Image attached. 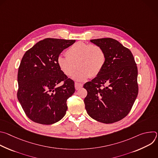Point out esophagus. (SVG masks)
<instances>
[{
  "label": "esophagus",
  "instance_id": "34e87169",
  "mask_svg": "<svg viewBox=\"0 0 158 158\" xmlns=\"http://www.w3.org/2000/svg\"><path fill=\"white\" fill-rule=\"evenodd\" d=\"M83 86V85L82 84H80V83H77V82H76L75 83V89L76 90H79V89L82 88Z\"/></svg>",
  "mask_w": 158,
  "mask_h": 158
}]
</instances>
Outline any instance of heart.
<instances>
[{
    "mask_svg": "<svg viewBox=\"0 0 158 158\" xmlns=\"http://www.w3.org/2000/svg\"><path fill=\"white\" fill-rule=\"evenodd\" d=\"M65 56L57 57L59 68L64 75L71 77L77 67L79 70L74 76L77 81L96 77L102 71L106 60L105 52L101 46L81 41L73 44L66 51Z\"/></svg>",
    "mask_w": 158,
    "mask_h": 158,
    "instance_id": "heart-1",
    "label": "heart"
}]
</instances>
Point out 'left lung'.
I'll return each mask as SVG.
<instances>
[{
  "label": "left lung",
  "instance_id": "8db88e82",
  "mask_svg": "<svg viewBox=\"0 0 158 158\" xmlns=\"http://www.w3.org/2000/svg\"><path fill=\"white\" fill-rule=\"evenodd\" d=\"M101 46L106 60L101 73L84 85L87 114L106 124L118 122L130 112L138 94V67L131 51L112 38L91 40Z\"/></svg>",
  "mask_w": 158,
  "mask_h": 158
}]
</instances>
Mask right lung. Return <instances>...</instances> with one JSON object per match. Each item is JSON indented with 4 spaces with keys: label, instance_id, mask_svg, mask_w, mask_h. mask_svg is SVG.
<instances>
[{
    "label": "right lung",
    "instance_id": "right-lung-1",
    "mask_svg": "<svg viewBox=\"0 0 158 158\" xmlns=\"http://www.w3.org/2000/svg\"><path fill=\"white\" fill-rule=\"evenodd\" d=\"M76 42L47 38L27 51L18 70V100L32 121L49 125L60 121L67 109V100L75 92L74 82L59 69L60 54ZM62 81L63 84H58Z\"/></svg>",
    "mask_w": 158,
    "mask_h": 158
}]
</instances>
